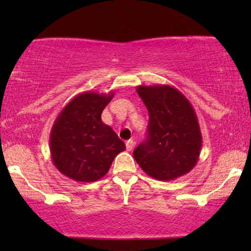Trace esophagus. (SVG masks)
I'll use <instances>...</instances> for the list:
<instances>
[{"instance_id": "esophagus-1", "label": "esophagus", "mask_w": 251, "mask_h": 251, "mask_svg": "<svg viewBox=\"0 0 251 251\" xmlns=\"http://www.w3.org/2000/svg\"><path fill=\"white\" fill-rule=\"evenodd\" d=\"M134 148V142L132 139H129V140H127V142H126V150H127V151H131L132 149Z\"/></svg>"}]
</instances>
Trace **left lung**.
<instances>
[{
    "mask_svg": "<svg viewBox=\"0 0 251 251\" xmlns=\"http://www.w3.org/2000/svg\"><path fill=\"white\" fill-rule=\"evenodd\" d=\"M148 107V138L133 151L138 165L150 177L174 180L197 165L201 133L191 102L169 85L137 86Z\"/></svg>",
    "mask_w": 251,
    "mask_h": 251,
    "instance_id": "left-lung-1",
    "label": "left lung"
}]
</instances>
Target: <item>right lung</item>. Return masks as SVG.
<instances>
[{
	"label": "right lung",
	"mask_w": 251,
	"mask_h": 251,
	"mask_svg": "<svg viewBox=\"0 0 251 251\" xmlns=\"http://www.w3.org/2000/svg\"><path fill=\"white\" fill-rule=\"evenodd\" d=\"M114 92L87 91L61 109L50 135L54 166L66 177L81 183L97 181L108 172L116 155L126 146L101 120Z\"/></svg>",
	"instance_id": "obj_1"
}]
</instances>
